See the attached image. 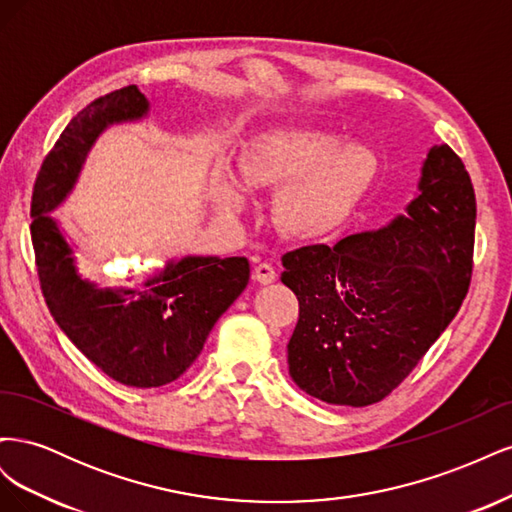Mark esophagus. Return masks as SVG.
Wrapping results in <instances>:
<instances>
[{
	"label": "esophagus",
	"mask_w": 512,
	"mask_h": 512,
	"mask_svg": "<svg viewBox=\"0 0 512 512\" xmlns=\"http://www.w3.org/2000/svg\"><path fill=\"white\" fill-rule=\"evenodd\" d=\"M275 277H277V273H275V269L269 265V262H258V265L254 267V280L258 282V284H271V282H275Z\"/></svg>",
	"instance_id": "1"
}]
</instances>
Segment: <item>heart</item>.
<instances>
[{
	"mask_svg": "<svg viewBox=\"0 0 512 512\" xmlns=\"http://www.w3.org/2000/svg\"><path fill=\"white\" fill-rule=\"evenodd\" d=\"M337 136L312 128H277L260 134L239 158L247 188L275 190L273 222L290 239L327 237L342 224L374 181L376 156L361 143L337 145ZM218 205L237 215L245 192L228 168H218Z\"/></svg>",
	"mask_w": 512,
	"mask_h": 512,
	"instance_id": "1",
	"label": "heart"
}]
</instances>
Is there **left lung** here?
<instances>
[{
  "mask_svg": "<svg viewBox=\"0 0 512 512\" xmlns=\"http://www.w3.org/2000/svg\"><path fill=\"white\" fill-rule=\"evenodd\" d=\"M476 198L466 166L433 145L406 215L333 247L282 256L297 294L290 378L333 406H369L408 378L451 324L472 277Z\"/></svg>",
  "mask_w": 512,
  "mask_h": 512,
  "instance_id": "left-lung-1",
  "label": "left lung"
}]
</instances>
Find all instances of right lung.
<instances>
[{"instance_id":"right-lung-1","label":"right lung","mask_w":512,"mask_h":512,"mask_svg":"<svg viewBox=\"0 0 512 512\" xmlns=\"http://www.w3.org/2000/svg\"><path fill=\"white\" fill-rule=\"evenodd\" d=\"M147 113L149 102L136 85L87 104L44 158L32 194V243L51 316L108 378L136 389L177 380L250 282L243 256L170 260L134 288H100L76 271L72 247L49 213L72 192L96 138L113 123Z\"/></svg>"}]
</instances>
